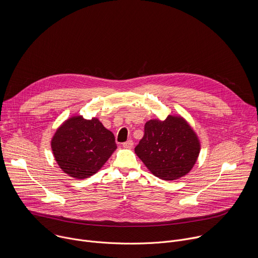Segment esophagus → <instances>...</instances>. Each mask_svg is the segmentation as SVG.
<instances>
[{
  "mask_svg": "<svg viewBox=\"0 0 258 258\" xmlns=\"http://www.w3.org/2000/svg\"><path fill=\"white\" fill-rule=\"evenodd\" d=\"M134 146V142L132 140H127L126 142L123 143V147L124 148H132V147Z\"/></svg>",
  "mask_w": 258,
  "mask_h": 258,
  "instance_id": "obj_1",
  "label": "esophagus"
}]
</instances>
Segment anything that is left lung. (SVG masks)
Here are the masks:
<instances>
[{
	"instance_id": "obj_1",
	"label": "left lung",
	"mask_w": 258,
	"mask_h": 258,
	"mask_svg": "<svg viewBox=\"0 0 258 258\" xmlns=\"http://www.w3.org/2000/svg\"><path fill=\"white\" fill-rule=\"evenodd\" d=\"M135 152L154 175L165 180L186 175L194 166L200 143L192 127L180 116L147 121L144 137Z\"/></svg>"
}]
</instances>
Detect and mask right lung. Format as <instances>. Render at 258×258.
<instances>
[{
  "label": "right lung",
  "mask_w": 258,
  "mask_h": 258,
  "mask_svg": "<svg viewBox=\"0 0 258 258\" xmlns=\"http://www.w3.org/2000/svg\"><path fill=\"white\" fill-rule=\"evenodd\" d=\"M52 151L60 168L75 178L96 173L116 149L114 135L98 118L75 116L67 119L55 133Z\"/></svg>",
  "instance_id": "right-lung-1"
}]
</instances>
